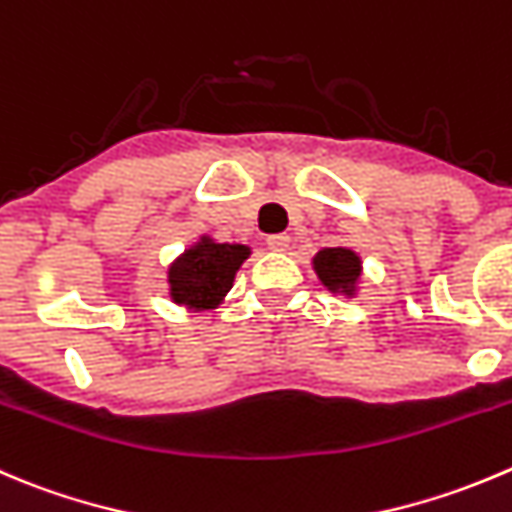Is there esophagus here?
<instances>
[{
    "mask_svg": "<svg viewBox=\"0 0 512 512\" xmlns=\"http://www.w3.org/2000/svg\"><path fill=\"white\" fill-rule=\"evenodd\" d=\"M287 247H290V237H287V235H270V237H267V250L285 252Z\"/></svg>",
    "mask_w": 512,
    "mask_h": 512,
    "instance_id": "34e87169",
    "label": "esophagus"
}]
</instances>
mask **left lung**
<instances>
[{
	"label": "left lung",
	"mask_w": 512,
	"mask_h": 512,
	"mask_svg": "<svg viewBox=\"0 0 512 512\" xmlns=\"http://www.w3.org/2000/svg\"><path fill=\"white\" fill-rule=\"evenodd\" d=\"M312 270H315L320 285L330 290L332 295L357 297L362 285V257L350 247H325L312 257Z\"/></svg>",
	"instance_id": "8db88e82"
}]
</instances>
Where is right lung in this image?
<instances>
[{"mask_svg": "<svg viewBox=\"0 0 512 512\" xmlns=\"http://www.w3.org/2000/svg\"><path fill=\"white\" fill-rule=\"evenodd\" d=\"M250 255L252 247L240 242H217L215 237L200 235L195 245L167 267L170 300L187 312L215 310L225 302L235 285L237 270Z\"/></svg>", "mask_w": 512, "mask_h": 512, "instance_id": "right-lung-1", "label": "right lung"}]
</instances>
